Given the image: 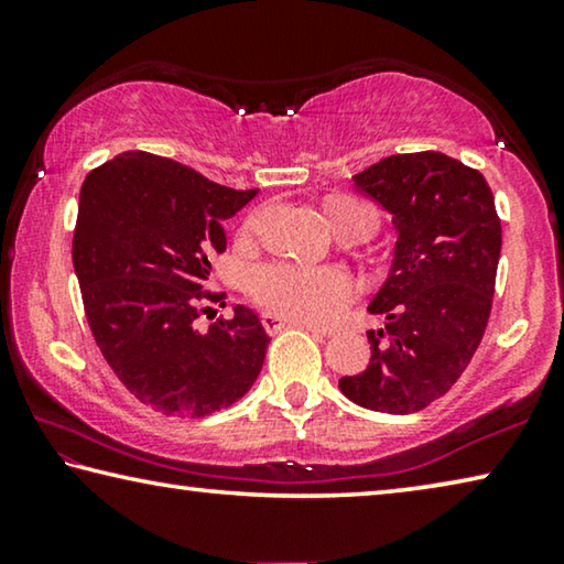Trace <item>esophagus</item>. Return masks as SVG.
Here are the masks:
<instances>
[{"instance_id":"34e87169","label":"esophagus","mask_w":564,"mask_h":564,"mask_svg":"<svg viewBox=\"0 0 564 564\" xmlns=\"http://www.w3.org/2000/svg\"><path fill=\"white\" fill-rule=\"evenodd\" d=\"M260 322H263L265 332H271V334L285 329V326H301V329H308L311 334H326L324 329H316V326H311V324L296 322V318H285L281 314H275V311H263V314H260Z\"/></svg>"}]
</instances>
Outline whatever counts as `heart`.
<instances>
[{
	"instance_id": "obj_1",
	"label": "heart",
	"mask_w": 564,
	"mask_h": 564,
	"mask_svg": "<svg viewBox=\"0 0 564 564\" xmlns=\"http://www.w3.org/2000/svg\"><path fill=\"white\" fill-rule=\"evenodd\" d=\"M324 215L339 238L347 235H372L377 228V213L365 199L336 195L324 202ZM256 217H250L246 228L253 230ZM250 291L268 308L296 318L304 324H332L341 308L355 296L357 285L349 273L339 268H306L273 263L258 268L250 279Z\"/></svg>"
}]
</instances>
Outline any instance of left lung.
<instances>
[{
  "label": "left lung",
  "mask_w": 564,
  "mask_h": 564,
  "mask_svg": "<svg viewBox=\"0 0 564 564\" xmlns=\"http://www.w3.org/2000/svg\"><path fill=\"white\" fill-rule=\"evenodd\" d=\"M398 230L388 281L369 314L365 372L341 377L351 402L377 413H417L448 392L484 339L501 253V220L484 174L441 151L382 159L351 176Z\"/></svg>",
  "instance_id": "8db88e82"
}]
</instances>
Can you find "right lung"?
<instances>
[{
    "instance_id": "add662e5",
    "label": "right lung",
    "mask_w": 564,
    "mask_h": 564,
    "mask_svg": "<svg viewBox=\"0 0 564 564\" xmlns=\"http://www.w3.org/2000/svg\"><path fill=\"white\" fill-rule=\"evenodd\" d=\"M258 189L209 182L174 159L123 151L80 187L73 265L100 355L133 398L164 415L205 417L253 388L268 334L235 306L207 334L195 329L223 223Z\"/></svg>"
}]
</instances>
